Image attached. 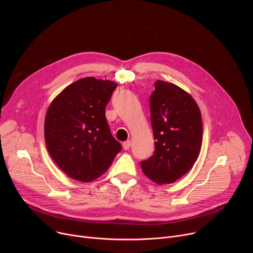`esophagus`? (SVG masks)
I'll return each instance as SVG.
<instances>
[{
    "instance_id": "1",
    "label": "esophagus",
    "mask_w": 253,
    "mask_h": 253,
    "mask_svg": "<svg viewBox=\"0 0 253 253\" xmlns=\"http://www.w3.org/2000/svg\"><path fill=\"white\" fill-rule=\"evenodd\" d=\"M123 148L125 149V150H128L130 147H131V141L130 140H127V141H125V142H123Z\"/></svg>"
}]
</instances>
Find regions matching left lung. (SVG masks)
Here are the masks:
<instances>
[{"label": "left lung", "instance_id": "8db88e82", "mask_svg": "<svg viewBox=\"0 0 253 253\" xmlns=\"http://www.w3.org/2000/svg\"><path fill=\"white\" fill-rule=\"evenodd\" d=\"M150 96L155 151L141 168L158 184L175 182L187 173L200 152L202 118L194 99L178 86L157 80Z\"/></svg>", "mask_w": 253, "mask_h": 253}]
</instances>
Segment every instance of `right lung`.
<instances>
[{
	"label": "right lung",
	"mask_w": 253,
	"mask_h": 253,
	"mask_svg": "<svg viewBox=\"0 0 253 253\" xmlns=\"http://www.w3.org/2000/svg\"><path fill=\"white\" fill-rule=\"evenodd\" d=\"M117 83L94 77L65 88L45 118V141L55 163L71 178L90 182L109 168L121 151L105 116Z\"/></svg>",
	"instance_id": "obj_1"
}]
</instances>
